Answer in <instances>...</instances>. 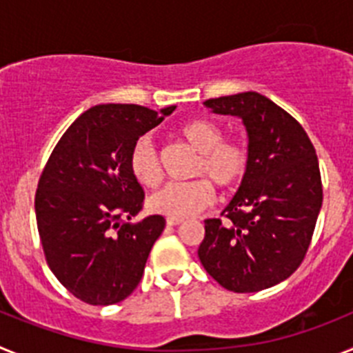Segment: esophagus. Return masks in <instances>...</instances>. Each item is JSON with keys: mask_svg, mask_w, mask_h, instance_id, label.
Listing matches in <instances>:
<instances>
[{"mask_svg": "<svg viewBox=\"0 0 353 353\" xmlns=\"http://www.w3.org/2000/svg\"><path fill=\"white\" fill-rule=\"evenodd\" d=\"M183 219H179V217H168L166 219V224L168 226H179V224H182Z\"/></svg>", "mask_w": 353, "mask_h": 353, "instance_id": "1", "label": "esophagus"}]
</instances>
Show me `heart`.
<instances>
[{"mask_svg":"<svg viewBox=\"0 0 353 353\" xmlns=\"http://www.w3.org/2000/svg\"><path fill=\"white\" fill-rule=\"evenodd\" d=\"M179 134L199 157L194 164V176L203 174L221 191H230L244 179L248 170V150L236 141H224L223 130L210 120H191L180 125ZM134 179L141 185L154 187L161 180V164L154 143L141 136L134 143L129 155ZM214 201V187L208 180L196 179L183 183H168L150 196L146 207L154 214L185 219L196 215Z\"/></svg>","mask_w":353,"mask_h":353,"instance_id":"obj_1","label":"heart"}]
</instances>
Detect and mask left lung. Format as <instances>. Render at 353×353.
<instances>
[{
	"label": "left lung",
	"instance_id": "8db88e82",
	"mask_svg": "<svg viewBox=\"0 0 353 353\" xmlns=\"http://www.w3.org/2000/svg\"><path fill=\"white\" fill-rule=\"evenodd\" d=\"M215 114L242 120L248 170L223 210L205 221L198 256L223 288L251 293L285 281L310 248L322 208L320 166L305 130L258 92L208 99Z\"/></svg>",
	"mask_w": 353,
	"mask_h": 353
}]
</instances>
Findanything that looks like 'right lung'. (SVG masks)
<instances>
[{"label": "right lung", "mask_w": 353, "mask_h": 353, "mask_svg": "<svg viewBox=\"0 0 353 353\" xmlns=\"http://www.w3.org/2000/svg\"><path fill=\"white\" fill-rule=\"evenodd\" d=\"M174 108L157 113L136 104L93 105L68 127L43 168L35 214L46 260L81 301L117 304L141 281L166 221L148 215L127 223L145 198L129 155Z\"/></svg>", "instance_id": "add662e5"}]
</instances>
